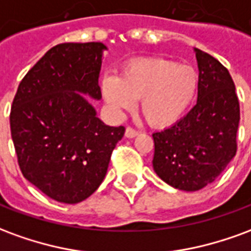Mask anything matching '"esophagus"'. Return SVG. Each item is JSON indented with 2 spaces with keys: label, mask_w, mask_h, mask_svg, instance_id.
<instances>
[{
  "label": "esophagus",
  "mask_w": 251,
  "mask_h": 251,
  "mask_svg": "<svg viewBox=\"0 0 251 251\" xmlns=\"http://www.w3.org/2000/svg\"><path fill=\"white\" fill-rule=\"evenodd\" d=\"M125 136L127 137V138H133V137L138 136V130L133 129V127H130V126H127L125 130Z\"/></svg>",
  "instance_id": "obj_1"
}]
</instances>
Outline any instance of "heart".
Segmentation results:
<instances>
[{
  "instance_id": "heart-1",
  "label": "heart",
  "mask_w": 251,
  "mask_h": 251,
  "mask_svg": "<svg viewBox=\"0 0 251 251\" xmlns=\"http://www.w3.org/2000/svg\"><path fill=\"white\" fill-rule=\"evenodd\" d=\"M198 82V72L191 66L164 57H144L126 63L118 77L104 76L100 91L115 113L129 111L141 98L145 120L154 127H167L188 109Z\"/></svg>"
}]
</instances>
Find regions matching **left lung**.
<instances>
[{
    "instance_id": "8db88e82",
    "label": "left lung",
    "mask_w": 251,
    "mask_h": 251,
    "mask_svg": "<svg viewBox=\"0 0 251 251\" xmlns=\"http://www.w3.org/2000/svg\"><path fill=\"white\" fill-rule=\"evenodd\" d=\"M199 67L198 102L184 118L153 133V169L167 184L198 191L211 184L237 153L239 100L230 72L195 48Z\"/></svg>"
}]
</instances>
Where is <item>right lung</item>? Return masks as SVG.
I'll return each mask as SVG.
<instances>
[{"label": "right lung", "mask_w": 251, "mask_h": 251, "mask_svg": "<svg viewBox=\"0 0 251 251\" xmlns=\"http://www.w3.org/2000/svg\"><path fill=\"white\" fill-rule=\"evenodd\" d=\"M102 43L57 44L21 80L10 131L24 177L51 199L75 204L103 181L124 126H107L83 97L100 99Z\"/></svg>", "instance_id": "1"}]
</instances>
